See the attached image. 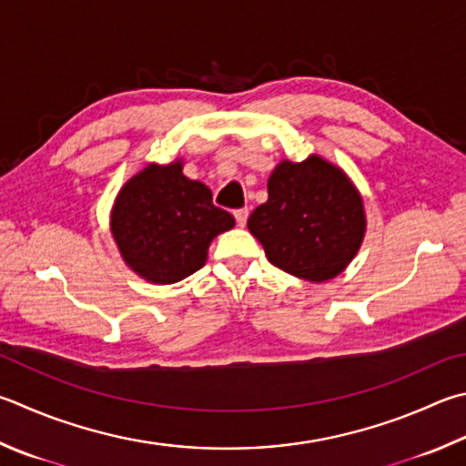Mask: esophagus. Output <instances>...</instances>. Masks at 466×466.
I'll use <instances>...</instances> for the list:
<instances>
[{
	"label": "esophagus",
	"mask_w": 466,
	"mask_h": 466,
	"mask_svg": "<svg viewBox=\"0 0 466 466\" xmlns=\"http://www.w3.org/2000/svg\"><path fill=\"white\" fill-rule=\"evenodd\" d=\"M234 218H236V224H238L240 228H244V226H247V219H248V209L247 208L236 209L234 211Z\"/></svg>",
	"instance_id": "obj_1"
}]
</instances>
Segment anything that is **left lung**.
I'll return each mask as SVG.
<instances>
[{
    "mask_svg": "<svg viewBox=\"0 0 466 466\" xmlns=\"http://www.w3.org/2000/svg\"><path fill=\"white\" fill-rule=\"evenodd\" d=\"M267 204L248 218L270 265L309 283H326L357 257L367 232L360 191L340 167L309 155L283 158L270 173Z\"/></svg>",
    "mask_w": 466,
    "mask_h": 466,
    "instance_id": "1",
    "label": "left lung"
}]
</instances>
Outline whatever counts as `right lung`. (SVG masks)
Listing matches in <instances>:
<instances>
[{
    "label": "right lung",
    "mask_w": 466,
    "mask_h": 466,
    "mask_svg": "<svg viewBox=\"0 0 466 466\" xmlns=\"http://www.w3.org/2000/svg\"><path fill=\"white\" fill-rule=\"evenodd\" d=\"M211 191L183 175V158L150 163L122 185L109 230L126 267L152 285L183 281L206 265L211 240L234 228Z\"/></svg>",
    "instance_id": "1"
}]
</instances>
